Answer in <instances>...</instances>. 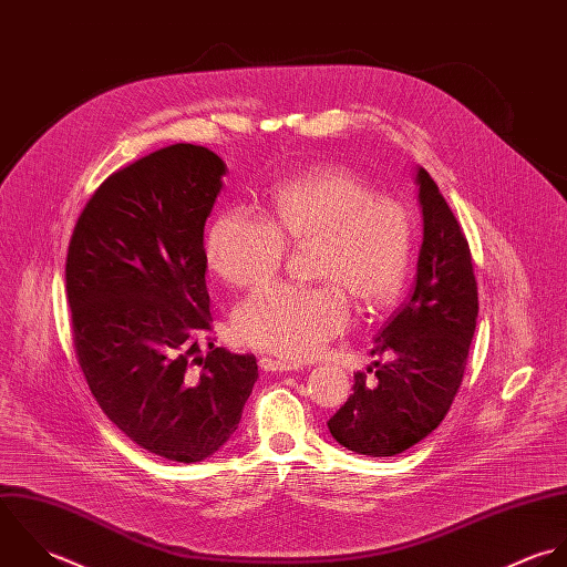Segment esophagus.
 Returning a JSON list of instances; mask_svg holds the SVG:
<instances>
[{
    "instance_id": "1",
    "label": "esophagus",
    "mask_w": 567,
    "mask_h": 567,
    "mask_svg": "<svg viewBox=\"0 0 567 567\" xmlns=\"http://www.w3.org/2000/svg\"><path fill=\"white\" fill-rule=\"evenodd\" d=\"M259 368L264 372H295V370H299V365H292V363H286V361H277V359H268V357L259 359Z\"/></svg>"
}]
</instances>
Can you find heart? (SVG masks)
I'll use <instances>...</instances> for the list:
<instances>
[{"instance_id": "obj_1", "label": "heart", "mask_w": 567, "mask_h": 567, "mask_svg": "<svg viewBox=\"0 0 567 567\" xmlns=\"http://www.w3.org/2000/svg\"><path fill=\"white\" fill-rule=\"evenodd\" d=\"M286 241L315 244L319 286H272L248 297L235 315L237 337L261 352L301 361L348 326L350 299L361 312L389 308L404 288L413 224L406 206L380 195L348 167L310 169L272 193L268 219L228 208L206 233V259L233 288L268 284L281 268Z\"/></svg>"}]
</instances>
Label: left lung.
Returning <instances> with one entry per match:
<instances>
[{"label":"left lung","mask_w":567,"mask_h":567,"mask_svg":"<svg viewBox=\"0 0 567 567\" xmlns=\"http://www.w3.org/2000/svg\"><path fill=\"white\" fill-rule=\"evenodd\" d=\"M415 185L424 233L413 292L374 339L372 357H386L374 361V382L359 372L354 393L328 420L339 444L372 457L406 451L444 420L462 384L480 310L462 226L422 167Z\"/></svg>","instance_id":"8db88e82"}]
</instances>
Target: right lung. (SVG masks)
I'll list each match as a JSON object with an SVG mask.
<instances>
[{
    "instance_id": "add662e5",
    "label": "right lung",
    "mask_w": 567,
    "mask_h": 567,
    "mask_svg": "<svg viewBox=\"0 0 567 567\" xmlns=\"http://www.w3.org/2000/svg\"><path fill=\"white\" fill-rule=\"evenodd\" d=\"M224 174L217 154L187 143L118 169L85 204L65 261L92 395L141 449L185 464L228 442L259 378L252 354L206 337L204 224Z\"/></svg>"
}]
</instances>
